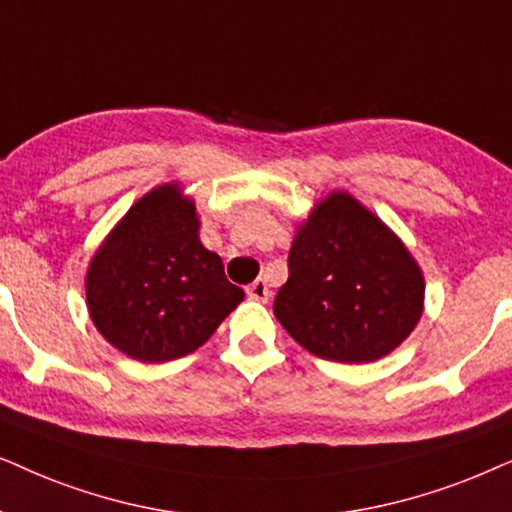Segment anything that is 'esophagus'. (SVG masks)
I'll return each mask as SVG.
<instances>
[{
  "label": "esophagus",
  "mask_w": 512,
  "mask_h": 512,
  "mask_svg": "<svg viewBox=\"0 0 512 512\" xmlns=\"http://www.w3.org/2000/svg\"><path fill=\"white\" fill-rule=\"evenodd\" d=\"M245 295H248L252 302H267V299L271 297V290L264 278H257L255 283H250L248 288H245Z\"/></svg>",
  "instance_id": "34e87169"
}]
</instances>
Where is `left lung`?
I'll return each instance as SVG.
<instances>
[{
	"mask_svg": "<svg viewBox=\"0 0 512 512\" xmlns=\"http://www.w3.org/2000/svg\"><path fill=\"white\" fill-rule=\"evenodd\" d=\"M274 316L313 356L372 363L410 337L424 274L405 243L349 192H332L297 227Z\"/></svg>",
	"mask_w": 512,
	"mask_h": 512,
	"instance_id": "left-lung-1",
	"label": "left lung"
}]
</instances>
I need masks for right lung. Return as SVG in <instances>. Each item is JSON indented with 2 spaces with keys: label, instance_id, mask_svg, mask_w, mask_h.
I'll return each instance as SVG.
<instances>
[{
  "label": "right lung",
  "instance_id": "add662e5",
  "mask_svg": "<svg viewBox=\"0 0 512 512\" xmlns=\"http://www.w3.org/2000/svg\"><path fill=\"white\" fill-rule=\"evenodd\" d=\"M199 215L177 182L135 201L86 271L93 325L121 353L166 363L203 346L243 302L217 252L203 248Z\"/></svg>",
  "mask_w": 512,
  "mask_h": 512
}]
</instances>
